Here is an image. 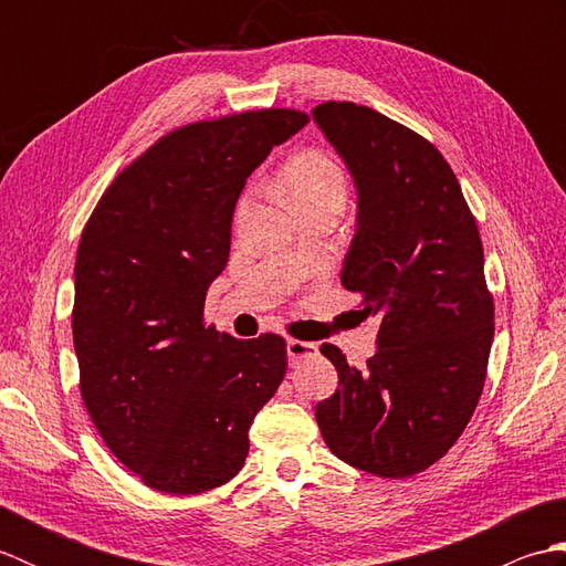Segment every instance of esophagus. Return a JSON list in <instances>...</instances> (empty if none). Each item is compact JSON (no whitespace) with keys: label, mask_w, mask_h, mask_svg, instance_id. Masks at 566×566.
<instances>
[{"label":"esophagus","mask_w":566,"mask_h":566,"mask_svg":"<svg viewBox=\"0 0 566 566\" xmlns=\"http://www.w3.org/2000/svg\"><path fill=\"white\" fill-rule=\"evenodd\" d=\"M316 343H306V340H290L286 343V355H290V365H298L302 359L316 355Z\"/></svg>","instance_id":"esophagus-1"}]
</instances>
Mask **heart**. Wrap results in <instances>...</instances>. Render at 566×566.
<instances>
[{"mask_svg": "<svg viewBox=\"0 0 566 566\" xmlns=\"http://www.w3.org/2000/svg\"><path fill=\"white\" fill-rule=\"evenodd\" d=\"M282 179L298 211L331 199L345 201L347 195V172L343 163L323 148H306L292 155L284 165ZM245 207L248 197L240 199L238 211H245Z\"/></svg>", "mask_w": 566, "mask_h": 566, "instance_id": "b5f03b06", "label": "heart"}]
</instances>
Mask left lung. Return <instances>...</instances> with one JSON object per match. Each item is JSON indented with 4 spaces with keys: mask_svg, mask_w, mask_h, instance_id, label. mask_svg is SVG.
Wrapping results in <instances>:
<instances>
[{
    "mask_svg": "<svg viewBox=\"0 0 566 566\" xmlns=\"http://www.w3.org/2000/svg\"><path fill=\"white\" fill-rule=\"evenodd\" d=\"M355 177L357 231L343 286L379 321L367 369L340 347L321 353L338 391L316 406L331 452L375 476L423 472L462 436L484 391L494 340V294L474 213L442 153L369 106L314 109Z\"/></svg>",
    "mask_w": 566,
    "mask_h": 566,
    "instance_id": "obj_1",
    "label": "left lung"
}]
</instances>
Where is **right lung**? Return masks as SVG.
<instances>
[{"mask_svg": "<svg viewBox=\"0 0 566 566\" xmlns=\"http://www.w3.org/2000/svg\"><path fill=\"white\" fill-rule=\"evenodd\" d=\"M308 122L270 106L160 136L82 228L72 340L80 394L106 448L143 484L187 496L243 469L252 418L286 375L276 333L238 340L203 321L252 170Z\"/></svg>", "mask_w": 566, "mask_h": 566, "instance_id": "add662e5", "label": "right lung"}]
</instances>
